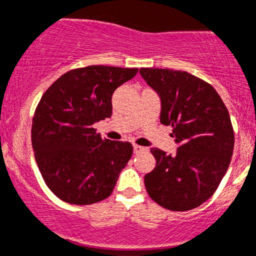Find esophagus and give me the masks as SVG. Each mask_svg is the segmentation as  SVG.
<instances>
[{"label": "esophagus", "instance_id": "esophagus-1", "mask_svg": "<svg viewBox=\"0 0 256 256\" xmlns=\"http://www.w3.org/2000/svg\"><path fill=\"white\" fill-rule=\"evenodd\" d=\"M148 149L144 148V146H140V145L138 144H134V153L135 154H140V153H144V152H146Z\"/></svg>", "mask_w": 256, "mask_h": 256}]
</instances>
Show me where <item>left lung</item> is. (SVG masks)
I'll list each match as a JSON object with an SVG mask.
<instances>
[{"label":"left lung","mask_w":256,"mask_h":256,"mask_svg":"<svg viewBox=\"0 0 256 256\" xmlns=\"http://www.w3.org/2000/svg\"><path fill=\"white\" fill-rule=\"evenodd\" d=\"M160 94V122L172 126L174 156L152 148L156 167L145 174L149 196L172 212L206 202L220 186L234 153V134L227 107L209 82L180 70L140 68Z\"/></svg>","instance_id":"left-lung-1"}]
</instances>
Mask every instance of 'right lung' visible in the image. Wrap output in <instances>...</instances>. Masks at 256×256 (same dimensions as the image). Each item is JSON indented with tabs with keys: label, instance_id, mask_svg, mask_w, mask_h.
Returning <instances> with one entry per match:
<instances>
[{
	"label": "right lung",
	"instance_id": "right-lung-1",
	"mask_svg": "<svg viewBox=\"0 0 256 256\" xmlns=\"http://www.w3.org/2000/svg\"><path fill=\"white\" fill-rule=\"evenodd\" d=\"M138 68H74L44 92L32 124L34 156L58 199L88 206L107 199L132 156L128 142L102 139L93 125L111 117L112 94Z\"/></svg>",
	"mask_w": 256,
	"mask_h": 256
}]
</instances>
